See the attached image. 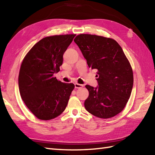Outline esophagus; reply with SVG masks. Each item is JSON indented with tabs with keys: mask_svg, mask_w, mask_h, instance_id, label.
<instances>
[{
	"mask_svg": "<svg viewBox=\"0 0 155 155\" xmlns=\"http://www.w3.org/2000/svg\"><path fill=\"white\" fill-rule=\"evenodd\" d=\"M74 87L76 88H81L82 87H84L83 84H78V83H75L74 84Z\"/></svg>",
	"mask_w": 155,
	"mask_h": 155,
	"instance_id": "1",
	"label": "esophagus"
}]
</instances>
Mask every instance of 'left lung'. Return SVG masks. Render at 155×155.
Segmentation results:
<instances>
[{
    "label": "left lung",
    "instance_id": "obj_1",
    "mask_svg": "<svg viewBox=\"0 0 155 155\" xmlns=\"http://www.w3.org/2000/svg\"><path fill=\"white\" fill-rule=\"evenodd\" d=\"M74 41L88 67L98 71V86H85L89 93L84 101L85 108L101 118L114 117L124 109L133 89V72L129 61L113 38L81 34Z\"/></svg>",
    "mask_w": 155,
    "mask_h": 155
}]
</instances>
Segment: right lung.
<instances>
[{
    "label": "right lung",
    "mask_w": 155,
    "mask_h": 155,
    "mask_svg": "<svg viewBox=\"0 0 155 155\" xmlns=\"http://www.w3.org/2000/svg\"><path fill=\"white\" fill-rule=\"evenodd\" d=\"M75 35H54L41 39L23 59L18 75L22 101L38 119L48 120L59 116L67 106L74 88L54 77L60 71L63 54Z\"/></svg>",
    "instance_id": "1"
}]
</instances>
